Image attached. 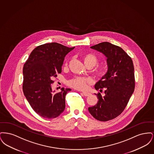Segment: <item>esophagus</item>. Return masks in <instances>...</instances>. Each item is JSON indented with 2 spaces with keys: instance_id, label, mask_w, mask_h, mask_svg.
<instances>
[{
  "instance_id": "esophagus-1",
  "label": "esophagus",
  "mask_w": 154,
  "mask_h": 154,
  "mask_svg": "<svg viewBox=\"0 0 154 154\" xmlns=\"http://www.w3.org/2000/svg\"><path fill=\"white\" fill-rule=\"evenodd\" d=\"M82 94H83V95L84 96H89L91 95L90 93L87 92H82Z\"/></svg>"
}]
</instances>
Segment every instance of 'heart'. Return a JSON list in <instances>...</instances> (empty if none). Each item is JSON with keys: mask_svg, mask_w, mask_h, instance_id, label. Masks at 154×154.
<instances>
[{"mask_svg": "<svg viewBox=\"0 0 154 154\" xmlns=\"http://www.w3.org/2000/svg\"><path fill=\"white\" fill-rule=\"evenodd\" d=\"M82 60L87 66H91L92 67L95 66L99 62V59L95 54L92 53H86L82 55ZM68 62H66L65 66H67ZM106 73V67L105 66H99L96 69L95 74L96 76L102 79ZM92 80L90 79L85 78L82 77H76L73 79L69 81L68 85L72 88L78 90H84L87 87L88 84H91Z\"/></svg>", "mask_w": 154, "mask_h": 154, "instance_id": "obj_1", "label": "heart"}]
</instances>
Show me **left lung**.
Instances as JSON below:
<instances>
[{
  "instance_id": "8db88e82",
  "label": "left lung",
  "mask_w": 154,
  "mask_h": 154,
  "mask_svg": "<svg viewBox=\"0 0 154 154\" xmlns=\"http://www.w3.org/2000/svg\"><path fill=\"white\" fill-rule=\"evenodd\" d=\"M101 52L107 58L108 71L95 88L102 92L95 94L98 101L88 108L90 114L98 121H108L119 116L125 110L135 88L134 66L132 58L122 48L109 42L91 47Z\"/></svg>"
}]
</instances>
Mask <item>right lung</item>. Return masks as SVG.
Listing matches in <instances>:
<instances>
[{"instance_id": "right-lung-1", "label": "right lung", "mask_w": 154, "mask_h": 154, "mask_svg": "<svg viewBox=\"0 0 154 154\" xmlns=\"http://www.w3.org/2000/svg\"><path fill=\"white\" fill-rule=\"evenodd\" d=\"M74 47L69 48L57 43L37 46L23 67L22 89L31 107L40 116L51 119L58 117L65 109V96L70 89L53 94L54 78L62 72L66 55Z\"/></svg>"}]
</instances>
